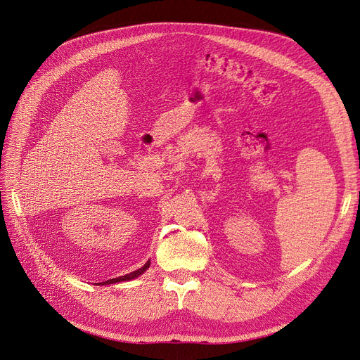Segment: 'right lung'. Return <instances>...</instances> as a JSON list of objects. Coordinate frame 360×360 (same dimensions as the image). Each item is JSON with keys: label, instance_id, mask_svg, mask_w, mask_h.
<instances>
[{"label": "right lung", "instance_id": "obj_1", "mask_svg": "<svg viewBox=\"0 0 360 360\" xmlns=\"http://www.w3.org/2000/svg\"><path fill=\"white\" fill-rule=\"evenodd\" d=\"M150 267V261H147V263L141 267V269H138V270H135V271H132V274H127V275H124V276H118V278H114V279H110V281H105V282H101V284H97V285H106V284H115V282H123V281H132V279H135V278H138L139 275H143L144 271L147 270Z\"/></svg>", "mask_w": 360, "mask_h": 360}]
</instances>
